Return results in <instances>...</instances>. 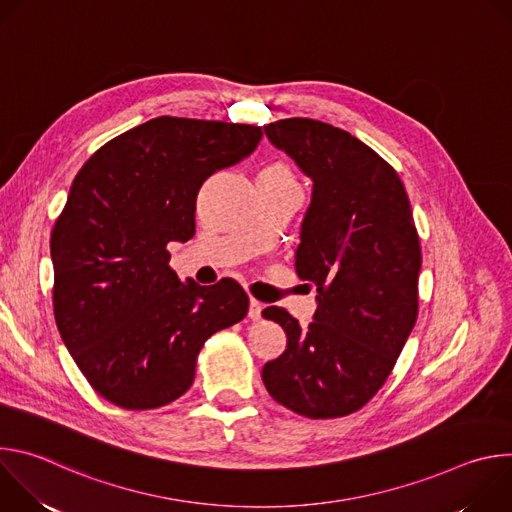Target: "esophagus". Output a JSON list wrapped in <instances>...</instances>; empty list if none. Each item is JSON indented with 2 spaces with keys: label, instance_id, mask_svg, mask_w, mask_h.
Wrapping results in <instances>:
<instances>
[{
  "label": "esophagus",
  "instance_id": "obj_1",
  "mask_svg": "<svg viewBox=\"0 0 512 512\" xmlns=\"http://www.w3.org/2000/svg\"><path fill=\"white\" fill-rule=\"evenodd\" d=\"M261 310H263V304L255 298L249 300V318L251 320H261Z\"/></svg>",
  "mask_w": 512,
  "mask_h": 512
}]
</instances>
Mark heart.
<instances>
[{"label": "heart", "instance_id": "b5f03b06", "mask_svg": "<svg viewBox=\"0 0 512 512\" xmlns=\"http://www.w3.org/2000/svg\"><path fill=\"white\" fill-rule=\"evenodd\" d=\"M261 174H269V176H277V178H285V180H294V174H291L289 166L283 162H275L271 166H267Z\"/></svg>", "mask_w": 512, "mask_h": 512}]
</instances>
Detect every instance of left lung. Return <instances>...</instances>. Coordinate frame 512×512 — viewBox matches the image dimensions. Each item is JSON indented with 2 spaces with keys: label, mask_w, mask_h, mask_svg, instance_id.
Wrapping results in <instances>:
<instances>
[{
  "label": "left lung",
  "mask_w": 512,
  "mask_h": 512,
  "mask_svg": "<svg viewBox=\"0 0 512 512\" xmlns=\"http://www.w3.org/2000/svg\"><path fill=\"white\" fill-rule=\"evenodd\" d=\"M265 135L314 182L296 271L316 285L318 310L308 328L283 308L263 310L287 348L261 377L298 415L344 417L385 385L417 320L411 204L393 166L344 129L291 117L265 125Z\"/></svg>",
  "instance_id": "1"
}]
</instances>
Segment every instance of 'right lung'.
I'll list each match as a JSON object with an SVG mask.
<instances>
[{"label":"right lung","instance_id":"add662e5","mask_svg":"<svg viewBox=\"0 0 512 512\" xmlns=\"http://www.w3.org/2000/svg\"><path fill=\"white\" fill-rule=\"evenodd\" d=\"M257 125L156 117L79 170L50 235L58 332L91 387L123 409L182 397L204 342L249 310L235 279L180 281L168 243L194 237L196 196L253 150Z\"/></svg>","mask_w":512,"mask_h":512}]
</instances>
